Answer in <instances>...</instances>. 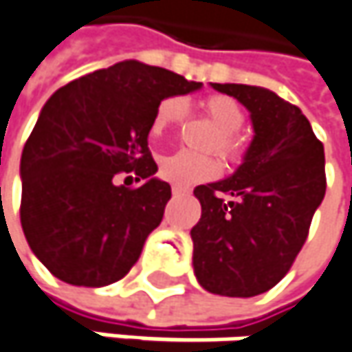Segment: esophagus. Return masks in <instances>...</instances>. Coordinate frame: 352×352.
<instances>
[{"instance_id":"34e87169","label":"esophagus","mask_w":352,"mask_h":352,"mask_svg":"<svg viewBox=\"0 0 352 352\" xmlns=\"http://www.w3.org/2000/svg\"><path fill=\"white\" fill-rule=\"evenodd\" d=\"M171 191H173V195H185V193H187V189H185V187H179V185H173V189H171Z\"/></svg>"}]
</instances>
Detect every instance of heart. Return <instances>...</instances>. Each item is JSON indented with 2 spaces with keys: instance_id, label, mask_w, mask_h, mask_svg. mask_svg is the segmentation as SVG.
<instances>
[{
  "instance_id": "heart-1",
  "label": "heart",
  "mask_w": 352,
  "mask_h": 352,
  "mask_svg": "<svg viewBox=\"0 0 352 352\" xmlns=\"http://www.w3.org/2000/svg\"><path fill=\"white\" fill-rule=\"evenodd\" d=\"M203 111L219 129V135L213 141V149H219L221 155L231 161L239 159V155L243 153V141L237 135L245 123L243 107L227 95H211L205 99ZM185 115H187V105L181 97L163 99L151 123V135H161L169 127H175L185 119ZM159 173L163 179L175 185H191L217 175L219 161L215 157L195 155L191 151H175L159 161Z\"/></svg>"
}]
</instances>
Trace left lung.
<instances>
[{"mask_svg": "<svg viewBox=\"0 0 352 352\" xmlns=\"http://www.w3.org/2000/svg\"><path fill=\"white\" fill-rule=\"evenodd\" d=\"M235 97L255 137L231 177L199 185L201 219L191 229L199 285L223 297L273 289L305 245L327 177L324 149L297 105L255 85L211 83Z\"/></svg>", "mask_w": 352, "mask_h": 352, "instance_id": "obj_1", "label": "left lung"}]
</instances>
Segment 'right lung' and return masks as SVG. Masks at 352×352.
I'll return each mask as SVG.
<instances>
[{
  "mask_svg": "<svg viewBox=\"0 0 352 352\" xmlns=\"http://www.w3.org/2000/svg\"><path fill=\"white\" fill-rule=\"evenodd\" d=\"M201 85L129 59L47 99L21 153L19 215L32 251L52 275L105 287L129 273L171 199L147 147L157 107ZM119 173L140 187L117 186Z\"/></svg>",
  "mask_w": 352,
  "mask_h": 352,
  "instance_id": "obj_1",
  "label": "right lung"
}]
</instances>
